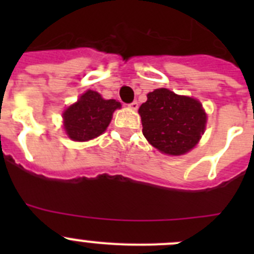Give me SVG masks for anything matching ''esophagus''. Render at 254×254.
I'll list each match as a JSON object with an SVG mask.
<instances>
[{
    "label": "esophagus",
    "instance_id": "obj_1",
    "mask_svg": "<svg viewBox=\"0 0 254 254\" xmlns=\"http://www.w3.org/2000/svg\"><path fill=\"white\" fill-rule=\"evenodd\" d=\"M128 107L131 108V109H133V111H137V108H138V103H137V102H132L131 104H128Z\"/></svg>",
    "mask_w": 254,
    "mask_h": 254
}]
</instances>
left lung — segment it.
<instances>
[{
    "mask_svg": "<svg viewBox=\"0 0 254 254\" xmlns=\"http://www.w3.org/2000/svg\"><path fill=\"white\" fill-rule=\"evenodd\" d=\"M138 113L143 136L168 155H183L193 149L203 134L207 120L198 100L177 95L168 89L147 94Z\"/></svg>",
    "mask_w": 254,
    "mask_h": 254,
    "instance_id": "8db88e82",
    "label": "left lung"
}]
</instances>
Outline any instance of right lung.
Returning <instances> with one entry per match:
<instances>
[{"mask_svg": "<svg viewBox=\"0 0 254 254\" xmlns=\"http://www.w3.org/2000/svg\"><path fill=\"white\" fill-rule=\"evenodd\" d=\"M117 108H121V103L117 100H105L96 91L87 90L77 103L64 111V126L66 133L73 141H87L98 137L107 129Z\"/></svg>", "mask_w": 254, "mask_h": 254, "instance_id": "obj_1", "label": "right lung"}]
</instances>
